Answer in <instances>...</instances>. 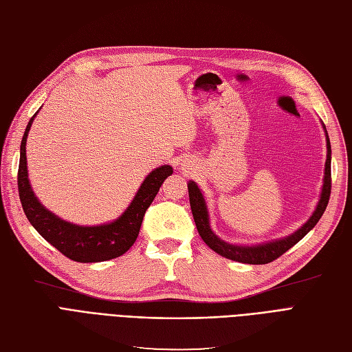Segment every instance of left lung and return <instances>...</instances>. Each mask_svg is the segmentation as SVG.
<instances>
[{
  "label": "left lung",
  "instance_id": "obj_1",
  "mask_svg": "<svg viewBox=\"0 0 352 352\" xmlns=\"http://www.w3.org/2000/svg\"><path fill=\"white\" fill-rule=\"evenodd\" d=\"M322 127L324 130L326 135V147H327V155H326V164H324V177H323V186H322V192H320V199L317 201V206L313 212L309 221L305 222L301 228H298L296 232H292L291 235H287L283 238H278V240H272L266 241L262 244H253V245H241V244H231L226 243L222 238H219L217 234H214L210 228V222H209V210L206 200L203 197V192L199 188V186L195 183V181H188V197H190V208L192 218H195L197 231L201 236V240L205 241L214 253L221 254L222 257H226L230 260H234V262H240V263H248V265H266L274 262L275 258L282 256L285 252H288L292 245H296L301 238L307 235L310 232L316 223L319 222L322 218V214L326 210L329 196H331V157H332V151H331V142H329V135L326 131L324 124L322 121Z\"/></svg>",
  "mask_w": 352,
  "mask_h": 352
}]
</instances>
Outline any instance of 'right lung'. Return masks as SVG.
I'll return each instance as SVG.
<instances>
[{
    "label": "right lung",
    "mask_w": 352,
    "mask_h": 352,
    "mask_svg": "<svg viewBox=\"0 0 352 352\" xmlns=\"http://www.w3.org/2000/svg\"><path fill=\"white\" fill-rule=\"evenodd\" d=\"M38 112H35V116L28 122L23 139H21L17 175L20 201L29 222L51 245L74 262L95 263L122 256L138 240L144 213L165 178L173 175V166L162 165L149 173L129 208L112 222L86 226L64 221L42 205L32 190L28 175L26 142L32 122Z\"/></svg>",
    "instance_id": "obj_1"
}]
</instances>
